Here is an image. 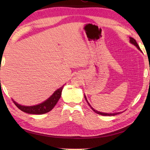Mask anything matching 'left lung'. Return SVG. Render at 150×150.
<instances>
[{
  "label": "left lung",
  "mask_w": 150,
  "mask_h": 150,
  "mask_svg": "<svg viewBox=\"0 0 150 150\" xmlns=\"http://www.w3.org/2000/svg\"><path fill=\"white\" fill-rule=\"evenodd\" d=\"M130 42L132 43V44H134V45H135V46H136L137 47H138V49H139V50H140V48H139V47L138 44V43H137L136 40H134V38H130ZM85 100H86V101H87V103H88V105H89V106H90V107H91V108H92V110H93L94 112H95L98 114V115H103V116H115V115H118V114H120V112H116V113L108 114V113H104V112H98L97 110H95V109H94V108L92 107V106H91L89 105V103H88V102L87 101V98H86V96H85Z\"/></svg>",
  "instance_id": "8db88e82"
}]
</instances>
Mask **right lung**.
Wrapping results in <instances>:
<instances>
[{"instance_id": "add662e5", "label": "right lung", "mask_w": 150, "mask_h": 150, "mask_svg": "<svg viewBox=\"0 0 150 150\" xmlns=\"http://www.w3.org/2000/svg\"><path fill=\"white\" fill-rule=\"evenodd\" d=\"M64 85H63L62 87H60L59 89L55 91L54 93L50 96V97L46 100L45 102L42 103L40 105L31 106H22L18 104L17 103L13 100V103L20 110L26 112L28 114H32V115H42V114L47 113L50 110H52L54 108V106L56 105L58 100L62 95V91Z\"/></svg>"}]
</instances>
